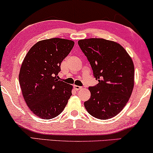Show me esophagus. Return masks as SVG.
Returning <instances> with one entry per match:
<instances>
[{
  "mask_svg": "<svg viewBox=\"0 0 153 153\" xmlns=\"http://www.w3.org/2000/svg\"><path fill=\"white\" fill-rule=\"evenodd\" d=\"M74 88L76 91H79V90H81V88H82V87L81 86H76V85H74Z\"/></svg>",
  "mask_w": 153,
  "mask_h": 153,
  "instance_id": "obj_1",
  "label": "esophagus"
}]
</instances>
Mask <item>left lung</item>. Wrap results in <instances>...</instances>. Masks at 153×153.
I'll use <instances>...</instances> for the list:
<instances>
[{"mask_svg":"<svg viewBox=\"0 0 153 153\" xmlns=\"http://www.w3.org/2000/svg\"><path fill=\"white\" fill-rule=\"evenodd\" d=\"M79 47L92 67L96 86L89 87L91 98L84 106L91 115L108 120L123 110L134 86V65L120 43L104 39H81Z\"/></svg>","mask_w":153,"mask_h":153,"instance_id":"1","label":"left lung"}]
</instances>
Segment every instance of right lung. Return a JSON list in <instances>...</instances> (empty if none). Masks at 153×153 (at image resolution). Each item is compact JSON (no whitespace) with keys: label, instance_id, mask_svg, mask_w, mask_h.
<instances>
[{"label":"right lung","instance_id":"right-lung-1","mask_svg":"<svg viewBox=\"0 0 153 153\" xmlns=\"http://www.w3.org/2000/svg\"><path fill=\"white\" fill-rule=\"evenodd\" d=\"M74 45L68 39H45L35 43L24 58L19 84L27 106L36 116L50 120L67 105L73 86L59 80L57 74Z\"/></svg>","mask_w":153,"mask_h":153}]
</instances>
